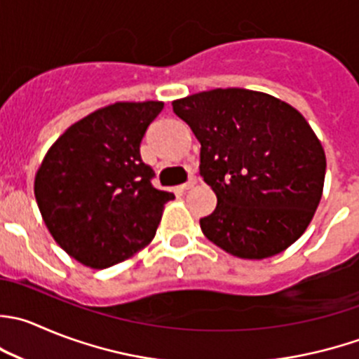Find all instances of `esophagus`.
<instances>
[{
  "label": "esophagus",
  "mask_w": 359,
  "mask_h": 359,
  "mask_svg": "<svg viewBox=\"0 0 359 359\" xmlns=\"http://www.w3.org/2000/svg\"><path fill=\"white\" fill-rule=\"evenodd\" d=\"M194 184H196V179H193V177H191V179L187 180V182H184L182 186H180V189H182V191H187V189H191V187H193Z\"/></svg>",
  "instance_id": "34e87169"
}]
</instances>
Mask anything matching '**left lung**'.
<instances>
[{"mask_svg": "<svg viewBox=\"0 0 359 359\" xmlns=\"http://www.w3.org/2000/svg\"><path fill=\"white\" fill-rule=\"evenodd\" d=\"M201 144L200 173L217 207L203 235L242 259L286 250L323 196L326 156L290 103L249 89H212L172 103Z\"/></svg>", "mask_w": 359, "mask_h": 359, "instance_id": "obj_1", "label": "left lung"}]
</instances>
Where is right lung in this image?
<instances>
[{
  "instance_id": "1",
  "label": "right lung",
  "mask_w": 359,
  "mask_h": 359,
  "mask_svg": "<svg viewBox=\"0 0 359 359\" xmlns=\"http://www.w3.org/2000/svg\"><path fill=\"white\" fill-rule=\"evenodd\" d=\"M163 102H119L72 124L52 144L34 177L45 226L86 266H114L152 242L173 193L152 186L140 158Z\"/></svg>"
}]
</instances>
